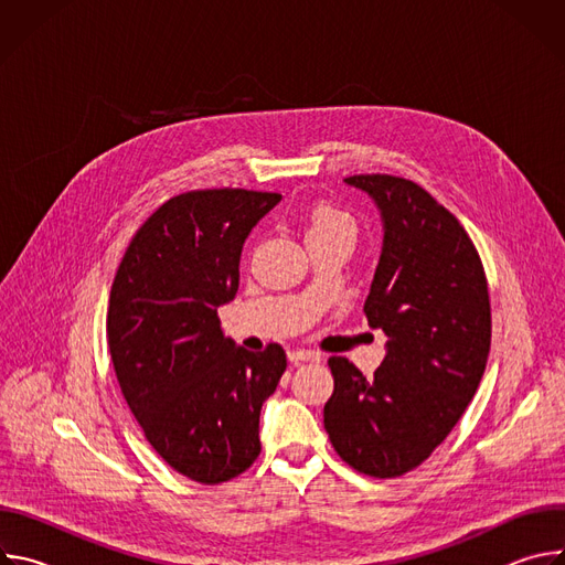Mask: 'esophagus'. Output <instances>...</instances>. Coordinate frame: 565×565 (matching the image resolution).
Here are the masks:
<instances>
[{"label": "esophagus", "instance_id": "1", "mask_svg": "<svg viewBox=\"0 0 565 565\" xmlns=\"http://www.w3.org/2000/svg\"><path fill=\"white\" fill-rule=\"evenodd\" d=\"M288 360L292 364H299V362H319V353L315 351H306V349H295L288 353Z\"/></svg>", "mask_w": 565, "mask_h": 565}]
</instances>
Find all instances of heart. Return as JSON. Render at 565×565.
Returning <instances> with one entry per match:
<instances>
[{"label":"heart","instance_id":"b5f03b06","mask_svg":"<svg viewBox=\"0 0 565 565\" xmlns=\"http://www.w3.org/2000/svg\"><path fill=\"white\" fill-rule=\"evenodd\" d=\"M358 225L353 216L331 203H317L306 216V238L317 236H351L355 238Z\"/></svg>","mask_w":565,"mask_h":565}]
</instances>
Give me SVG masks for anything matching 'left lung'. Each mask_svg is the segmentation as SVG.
<instances>
[{
    "instance_id": "obj_1",
    "label": "left lung",
    "mask_w": 565,
    "mask_h": 565,
    "mask_svg": "<svg viewBox=\"0 0 565 565\" xmlns=\"http://www.w3.org/2000/svg\"><path fill=\"white\" fill-rule=\"evenodd\" d=\"M347 183L382 212L364 315L388 344L373 377L347 358L329 360L335 391L324 427L347 465L395 478L423 465L471 402L492 344L490 290L473 241L425 188L391 174Z\"/></svg>"
}]
</instances>
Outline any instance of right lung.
<instances>
[{
    "label": "right lung",
    "mask_w": 565,
    "mask_h": 565,
    "mask_svg": "<svg viewBox=\"0 0 565 565\" xmlns=\"http://www.w3.org/2000/svg\"><path fill=\"white\" fill-rule=\"evenodd\" d=\"M281 194L241 188L168 199L138 227L116 270L107 344L120 391L147 443L203 486L259 456V414L286 351L223 338L216 308L238 290L244 241Z\"/></svg>",
    "instance_id": "1"
}]
</instances>
